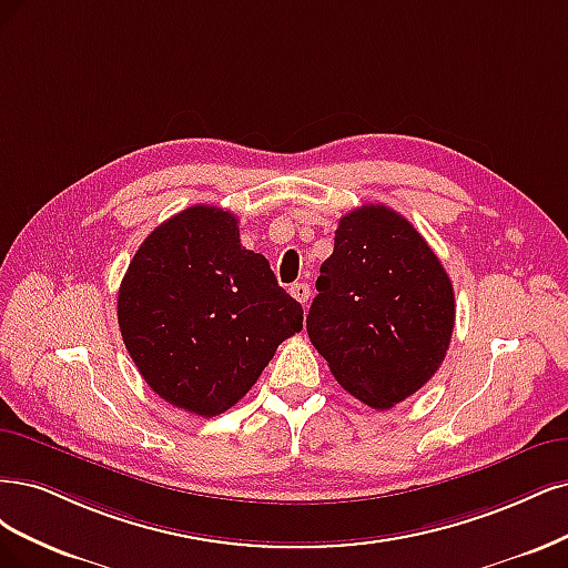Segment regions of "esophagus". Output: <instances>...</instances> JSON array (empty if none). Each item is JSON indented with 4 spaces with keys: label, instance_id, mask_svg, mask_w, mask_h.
<instances>
[{
    "label": "esophagus",
    "instance_id": "1",
    "mask_svg": "<svg viewBox=\"0 0 568 568\" xmlns=\"http://www.w3.org/2000/svg\"><path fill=\"white\" fill-rule=\"evenodd\" d=\"M290 295L295 297L297 302H302V304H306L308 302V295H311V287L306 285V283H295L290 287Z\"/></svg>",
    "mask_w": 568,
    "mask_h": 568
}]
</instances>
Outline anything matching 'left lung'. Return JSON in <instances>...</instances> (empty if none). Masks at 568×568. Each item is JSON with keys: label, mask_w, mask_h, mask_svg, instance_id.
Returning <instances> with one entry per match:
<instances>
[{"label": "left lung", "mask_w": 568, "mask_h": 568, "mask_svg": "<svg viewBox=\"0 0 568 568\" xmlns=\"http://www.w3.org/2000/svg\"><path fill=\"white\" fill-rule=\"evenodd\" d=\"M316 290L308 339L363 404H400L444 363L455 325L450 278L392 207L363 205L339 219Z\"/></svg>", "instance_id": "left-lung-1"}]
</instances>
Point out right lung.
<instances>
[{"label":"right lung","instance_id":"right-lung-1","mask_svg":"<svg viewBox=\"0 0 568 568\" xmlns=\"http://www.w3.org/2000/svg\"><path fill=\"white\" fill-rule=\"evenodd\" d=\"M302 321L264 254L241 245L237 219L214 205L162 222L118 292L120 333L141 377L200 417L235 406Z\"/></svg>","mask_w":568,"mask_h":568}]
</instances>
